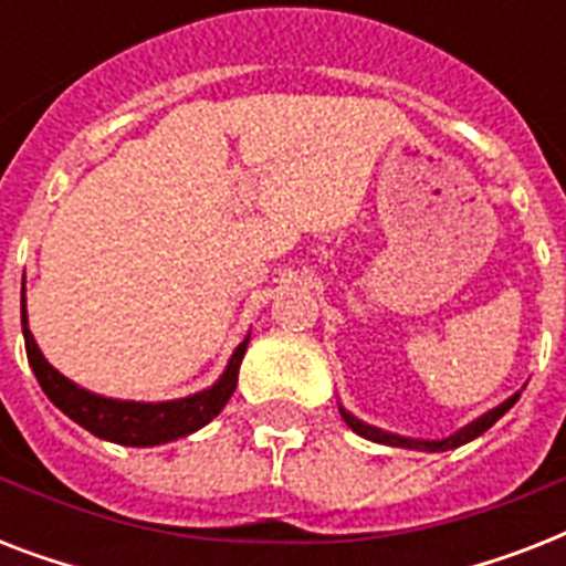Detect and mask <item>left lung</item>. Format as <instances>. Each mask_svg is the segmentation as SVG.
<instances>
[{
	"label": "left lung",
	"instance_id": "8db88e82",
	"mask_svg": "<svg viewBox=\"0 0 566 566\" xmlns=\"http://www.w3.org/2000/svg\"><path fill=\"white\" fill-rule=\"evenodd\" d=\"M517 399H520V394H514L511 399H505L502 405H496L493 411L482 413L479 420H473L470 426L458 429L455 434H449V438H443V440H413V438H402V434H390V431H381V429H376V426H367V422H361L358 417H353V413L346 411V408H340V417H344L346 426H349L355 434H361V438L373 440V443H385V447H402V449H422V452H447V449L464 447V443H470L473 438L484 434V431L491 429L493 422L500 420L502 413L509 411L511 405L517 402Z\"/></svg>",
	"mask_w": 566,
	"mask_h": 566
}]
</instances>
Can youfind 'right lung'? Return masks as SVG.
Instances as JSON below:
<instances>
[{
	"label": "right lung",
	"mask_w": 566,
	"mask_h": 566,
	"mask_svg": "<svg viewBox=\"0 0 566 566\" xmlns=\"http://www.w3.org/2000/svg\"><path fill=\"white\" fill-rule=\"evenodd\" d=\"M22 337H25V355H29L31 370L38 376L43 394L52 399V405L96 438L123 443V447H158V443L188 438L196 429L208 426L234 394L240 361H243L249 344L247 337L234 349L226 373L208 390H199V394L185 396V399H172V402H126V399H108V396H96L73 385L43 358L29 332L25 287H22Z\"/></svg>",
	"instance_id": "right-lung-1"
}]
</instances>
